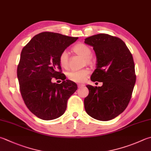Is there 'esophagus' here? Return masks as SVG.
Returning <instances> with one entry per match:
<instances>
[{"label":"esophagus","mask_w":151,"mask_h":151,"mask_svg":"<svg viewBox=\"0 0 151 151\" xmlns=\"http://www.w3.org/2000/svg\"><path fill=\"white\" fill-rule=\"evenodd\" d=\"M84 86H85V85H83V84H81V83H78V88L83 87H84Z\"/></svg>","instance_id":"obj_1"}]
</instances>
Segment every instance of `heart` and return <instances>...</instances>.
Listing matches in <instances>:
<instances>
[{"mask_svg":"<svg viewBox=\"0 0 151 151\" xmlns=\"http://www.w3.org/2000/svg\"><path fill=\"white\" fill-rule=\"evenodd\" d=\"M72 50L77 55L82 56L85 58V64H93V58L91 56V49L84 43H78L72 48ZM59 63L63 68H68L69 65V55L66 51H63L59 56ZM90 71L87 68H84L80 70L71 71L68 74V77L71 81L78 82H83L89 74Z\"/></svg>","mask_w":151,"mask_h":151,"instance_id":"heart-1","label":"heart"}]
</instances>
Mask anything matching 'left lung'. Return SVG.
I'll return each mask as SVG.
<instances>
[{
    "mask_svg": "<svg viewBox=\"0 0 151 151\" xmlns=\"http://www.w3.org/2000/svg\"><path fill=\"white\" fill-rule=\"evenodd\" d=\"M96 56V68L92 81L102 82L101 87L87 85L89 95L84 99L86 112L100 121H109L126 109L136 81L133 56L121 39L101 33L85 39Z\"/></svg>",
    "mask_w": 151,
    "mask_h": 151,
    "instance_id": "8db88e82",
    "label": "left lung"
}]
</instances>
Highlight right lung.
Here are the masks:
<instances>
[{
  "label": "right lung",
  "instance_id": "obj_1",
  "mask_svg": "<svg viewBox=\"0 0 151 151\" xmlns=\"http://www.w3.org/2000/svg\"><path fill=\"white\" fill-rule=\"evenodd\" d=\"M78 39L42 32L23 48L17 69L19 89L28 109L39 118L51 120L61 116L66 110L68 99L78 89L74 82L65 80L59 63L61 52ZM53 77L63 81L52 83Z\"/></svg>",
  "mask_w": 151,
  "mask_h": 151
}]
</instances>
